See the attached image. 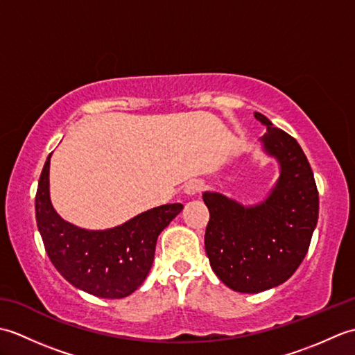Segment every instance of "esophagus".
Listing matches in <instances>:
<instances>
[{
    "instance_id": "esophagus-1",
    "label": "esophagus",
    "mask_w": 355,
    "mask_h": 355,
    "mask_svg": "<svg viewBox=\"0 0 355 355\" xmlns=\"http://www.w3.org/2000/svg\"><path fill=\"white\" fill-rule=\"evenodd\" d=\"M201 191H202V183L200 182V180H192V182L186 184V189H184V192L187 195H197Z\"/></svg>"
}]
</instances>
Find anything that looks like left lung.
I'll return each mask as SVG.
<instances>
[{
    "mask_svg": "<svg viewBox=\"0 0 355 355\" xmlns=\"http://www.w3.org/2000/svg\"><path fill=\"white\" fill-rule=\"evenodd\" d=\"M267 126L263 149L281 163L268 198L244 207L221 193L202 195L209 209L206 253L215 275L239 293H259L285 282L304 261L319 216V192L302 148L290 134Z\"/></svg>",
    "mask_w": 355,
    "mask_h": 355,
    "instance_id": "left-lung-1",
    "label": "left lung"
}]
</instances>
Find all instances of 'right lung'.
<instances>
[{"label":"right lung","mask_w":355,"mask_h":355,"mask_svg":"<svg viewBox=\"0 0 355 355\" xmlns=\"http://www.w3.org/2000/svg\"><path fill=\"white\" fill-rule=\"evenodd\" d=\"M50 155L35 197L37 230L50 261L71 285L93 296H130L149 273L158 235L182 212L183 205L154 207L114 229H79L64 221L50 202Z\"/></svg>","instance_id":"1"}]
</instances>
